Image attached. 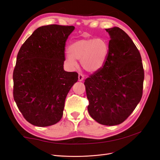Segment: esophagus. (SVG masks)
Instances as JSON below:
<instances>
[{
	"label": "esophagus",
	"mask_w": 160,
	"mask_h": 160,
	"mask_svg": "<svg viewBox=\"0 0 160 160\" xmlns=\"http://www.w3.org/2000/svg\"><path fill=\"white\" fill-rule=\"evenodd\" d=\"M83 79H84L83 75L82 74V73H80V72H79V74H78V79H79V81H81L83 80Z\"/></svg>",
	"instance_id": "esophagus-1"
}]
</instances>
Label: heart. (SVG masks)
I'll list each match as a JSON object with an SVG mask.
<instances>
[{
	"label": "heart",
	"mask_w": 160,
	"mask_h": 160,
	"mask_svg": "<svg viewBox=\"0 0 160 160\" xmlns=\"http://www.w3.org/2000/svg\"><path fill=\"white\" fill-rule=\"evenodd\" d=\"M65 59L71 67L79 60L81 67L89 72L99 70L105 64L109 53V43L103 38H88L76 41L69 46Z\"/></svg>",
	"instance_id": "b5f03b06"
}]
</instances>
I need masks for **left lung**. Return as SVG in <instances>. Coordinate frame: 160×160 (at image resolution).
Returning a JSON list of instances; mask_svg holds the SVG:
<instances>
[{
    "label": "left lung",
    "mask_w": 160,
    "mask_h": 160,
    "mask_svg": "<svg viewBox=\"0 0 160 160\" xmlns=\"http://www.w3.org/2000/svg\"><path fill=\"white\" fill-rule=\"evenodd\" d=\"M111 39L105 64L85 80L88 109L100 124L115 125L132 114L142 99L144 70L133 41L119 27L106 28Z\"/></svg>",
    "instance_id": "obj_1"
}]
</instances>
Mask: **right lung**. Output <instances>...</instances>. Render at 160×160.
<instances>
[{
    "label": "right lung",
    "instance_id": "1",
    "mask_svg": "<svg viewBox=\"0 0 160 160\" xmlns=\"http://www.w3.org/2000/svg\"><path fill=\"white\" fill-rule=\"evenodd\" d=\"M73 26L49 25L32 32L19 50L13 71V98L28 122L38 127L61 120L67 93L78 80L63 69L66 41Z\"/></svg>",
    "mask_w": 160,
    "mask_h": 160
}]
</instances>
